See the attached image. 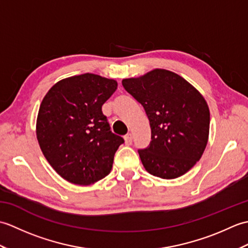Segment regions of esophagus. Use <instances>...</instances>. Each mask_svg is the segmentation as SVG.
Instances as JSON below:
<instances>
[{
	"instance_id": "obj_1",
	"label": "esophagus",
	"mask_w": 248,
	"mask_h": 248,
	"mask_svg": "<svg viewBox=\"0 0 248 248\" xmlns=\"http://www.w3.org/2000/svg\"><path fill=\"white\" fill-rule=\"evenodd\" d=\"M132 134L131 133H129V134H127L124 136V143H125V145H131L132 144Z\"/></svg>"
}]
</instances>
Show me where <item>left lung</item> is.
I'll return each mask as SVG.
<instances>
[{
  "label": "left lung",
  "mask_w": 248,
  "mask_h": 248,
  "mask_svg": "<svg viewBox=\"0 0 248 248\" xmlns=\"http://www.w3.org/2000/svg\"><path fill=\"white\" fill-rule=\"evenodd\" d=\"M121 83L143 105L150 123V145L139 150L145 170L162 179L181 177L200 160L208 144L207 101L186 78L165 69Z\"/></svg>",
  "instance_id": "1"
}]
</instances>
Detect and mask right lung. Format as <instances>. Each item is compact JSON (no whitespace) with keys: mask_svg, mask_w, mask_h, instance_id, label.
<instances>
[{"mask_svg":"<svg viewBox=\"0 0 248 248\" xmlns=\"http://www.w3.org/2000/svg\"><path fill=\"white\" fill-rule=\"evenodd\" d=\"M117 82L93 73L62 78L40 104L36 135L53 170L68 182L89 186L108 176L124 139L112 133L102 105Z\"/></svg>","mask_w":248,"mask_h":248,"instance_id":"obj_1","label":"right lung"}]
</instances>
